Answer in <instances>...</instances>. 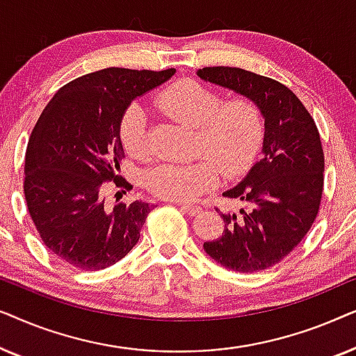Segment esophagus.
Listing matches in <instances>:
<instances>
[{"label": "esophagus", "instance_id": "34e87169", "mask_svg": "<svg viewBox=\"0 0 356 356\" xmlns=\"http://www.w3.org/2000/svg\"><path fill=\"white\" fill-rule=\"evenodd\" d=\"M177 204L183 212L189 213V216H197V213L202 212V207H199V206H189V204H181V202H177Z\"/></svg>", "mask_w": 356, "mask_h": 356}]
</instances>
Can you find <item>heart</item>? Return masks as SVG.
<instances>
[{
    "label": "heart",
    "mask_w": 356,
    "mask_h": 356,
    "mask_svg": "<svg viewBox=\"0 0 356 356\" xmlns=\"http://www.w3.org/2000/svg\"><path fill=\"white\" fill-rule=\"evenodd\" d=\"M155 104L170 118L197 128L193 163H162L145 175L150 194L167 201L191 202L216 188L218 172L238 178L252 167L262 147L266 124L261 106L248 95L223 100L220 92L194 79L175 81L159 92ZM120 140L129 155L145 160L152 154V129L143 105L131 104L120 120Z\"/></svg>",
    "instance_id": "b5f03b06"
}]
</instances>
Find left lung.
Instances as JSON below:
<instances>
[{
	"mask_svg": "<svg viewBox=\"0 0 356 356\" xmlns=\"http://www.w3.org/2000/svg\"><path fill=\"white\" fill-rule=\"evenodd\" d=\"M197 74L251 97L266 118L264 157L238 186L223 193L240 202L241 211L222 213V236L204 243V250L230 270L269 269L300 245L319 213L324 150L318 126L279 81L230 66H207Z\"/></svg>",
	"mask_w": 356,
	"mask_h": 356,
	"instance_id": "1",
	"label": "left lung"
}]
</instances>
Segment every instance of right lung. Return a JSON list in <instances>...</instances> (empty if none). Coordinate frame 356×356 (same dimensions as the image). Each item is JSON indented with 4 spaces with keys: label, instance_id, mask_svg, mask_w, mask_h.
Here are the masks:
<instances>
[{
    "label": "right lung",
    "instance_id": "add662e5",
    "mask_svg": "<svg viewBox=\"0 0 356 356\" xmlns=\"http://www.w3.org/2000/svg\"><path fill=\"white\" fill-rule=\"evenodd\" d=\"M173 74L175 67H106L81 76L56 92L33 126L24 196L43 245L67 266L105 269L139 241L152 207L140 201L106 206L105 184L124 186L118 175L123 111Z\"/></svg>",
    "mask_w": 356,
    "mask_h": 356
}]
</instances>
